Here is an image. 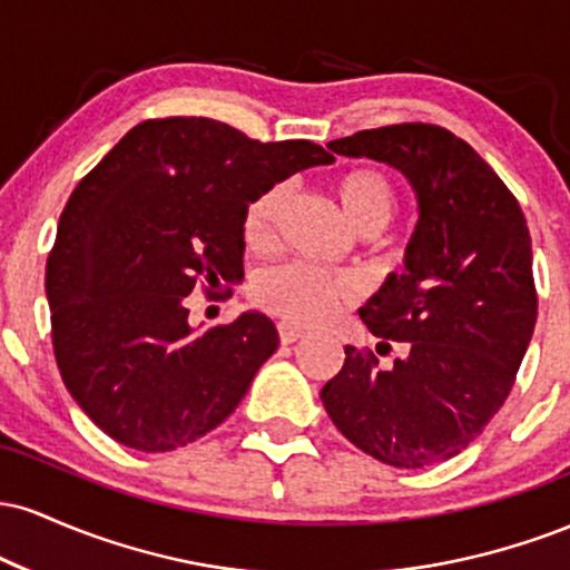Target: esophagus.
<instances>
[{
    "label": "esophagus",
    "mask_w": 570,
    "mask_h": 570,
    "mask_svg": "<svg viewBox=\"0 0 570 570\" xmlns=\"http://www.w3.org/2000/svg\"><path fill=\"white\" fill-rule=\"evenodd\" d=\"M278 337L284 345H292V343H297L299 337H305V332L299 330V326H292L284 322V324H278Z\"/></svg>",
    "instance_id": "obj_1"
}]
</instances>
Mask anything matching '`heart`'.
<instances>
[{
    "mask_svg": "<svg viewBox=\"0 0 570 570\" xmlns=\"http://www.w3.org/2000/svg\"><path fill=\"white\" fill-rule=\"evenodd\" d=\"M286 193L284 185L265 189L248 203L244 214V240L248 248H265L276 235V225L284 214ZM332 198L340 214L358 235H377L394 217L396 193L381 171L353 168L332 181ZM351 281L330 278L303 265H284L267 271L254 284V299L271 311L273 316L294 324H318L330 318L337 307L351 303Z\"/></svg>",
    "mask_w": 570,
    "mask_h": 570,
    "instance_id": "obj_1",
    "label": "heart"
}]
</instances>
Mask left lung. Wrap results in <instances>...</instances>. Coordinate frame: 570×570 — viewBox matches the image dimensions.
<instances>
[{"mask_svg":"<svg viewBox=\"0 0 570 570\" xmlns=\"http://www.w3.org/2000/svg\"><path fill=\"white\" fill-rule=\"evenodd\" d=\"M326 147L396 168L417 200L404 271L389 273L358 316L377 367L345 345L322 389L332 423L358 450L396 469H423L466 450L507 402L535 326L533 252L520 203L466 141L440 126L358 130Z\"/></svg>","mask_w":570,"mask_h":570,"instance_id":"obj_1","label":"left lung"}]
</instances>
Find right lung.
Here are the masks:
<instances>
[{"label": "right lung", "mask_w": 570, "mask_h": 570, "mask_svg": "<svg viewBox=\"0 0 570 570\" xmlns=\"http://www.w3.org/2000/svg\"><path fill=\"white\" fill-rule=\"evenodd\" d=\"M330 163L313 141L259 144L208 117H166L130 128L75 187L45 292L58 370L104 434L168 453L238 407L278 348L276 324L246 311L195 330L187 297L244 278L248 203Z\"/></svg>", "instance_id": "obj_1"}]
</instances>
